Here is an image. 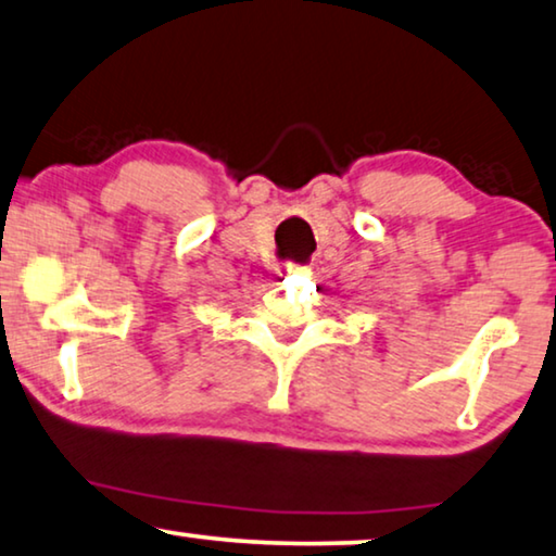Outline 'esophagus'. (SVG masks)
Wrapping results in <instances>:
<instances>
[{"mask_svg":"<svg viewBox=\"0 0 556 556\" xmlns=\"http://www.w3.org/2000/svg\"><path fill=\"white\" fill-rule=\"evenodd\" d=\"M278 270L280 276H293V273H305L308 268H303V265H295V263H283Z\"/></svg>","mask_w":556,"mask_h":556,"instance_id":"1","label":"esophagus"}]
</instances>
